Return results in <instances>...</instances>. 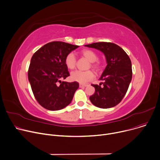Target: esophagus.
<instances>
[{
	"instance_id": "obj_1",
	"label": "esophagus",
	"mask_w": 160,
	"mask_h": 160,
	"mask_svg": "<svg viewBox=\"0 0 160 160\" xmlns=\"http://www.w3.org/2000/svg\"><path fill=\"white\" fill-rule=\"evenodd\" d=\"M88 84H79V87L82 88V87H88Z\"/></svg>"
}]
</instances>
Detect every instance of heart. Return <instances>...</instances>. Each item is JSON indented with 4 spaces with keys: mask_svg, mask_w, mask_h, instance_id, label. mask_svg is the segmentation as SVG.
Segmentation results:
<instances>
[{
    "mask_svg": "<svg viewBox=\"0 0 160 160\" xmlns=\"http://www.w3.org/2000/svg\"><path fill=\"white\" fill-rule=\"evenodd\" d=\"M81 55L85 58L87 60L91 62V67L96 72H99L101 68V64L98 61V55L96 53L90 49H84L81 51ZM64 64L66 67L69 70H73L76 65V59L73 53L70 52L67 55L64 59ZM93 78V73L91 70L73 72L70 75V78L72 81H76L79 83H86L92 80Z\"/></svg>",
    "mask_w": 160,
    "mask_h": 160,
    "instance_id": "b5f03b06",
    "label": "heart"
}]
</instances>
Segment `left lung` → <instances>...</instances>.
Wrapping results in <instances>:
<instances>
[{"label": "left lung", "mask_w": 160, "mask_h": 160, "mask_svg": "<svg viewBox=\"0 0 160 160\" xmlns=\"http://www.w3.org/2000/svg\"><path fill=\"white\" fill-rule=\"evenodd\" d=\"M101 51L105 54L107 65L98 84H92L95 93L90 97L93 105L108 108L118 105L125 96L132 80V63L127 53L118 45L107 42L84 45Z\"/></svg>", "instance_id": "obj_1"}]
</instances>
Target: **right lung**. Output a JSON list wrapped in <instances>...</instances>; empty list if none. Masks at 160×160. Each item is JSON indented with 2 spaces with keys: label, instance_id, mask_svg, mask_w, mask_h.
Here are the masks:
<instances>
[{
  "label": "right lung",
  "instance_id": "add662e5",
  "mask_svg": "<svg viewBox=\"0 0 160 160\" xmlns=\"http://www.w3.org/2000/svg\"><path fill=\"white\" fill-rule=\"evenodd\" d=\"M79 46L61 41L46 44L32 56L28 76L33 95L39 104L49 110L68 106L79 88L76 81H62L70 76L64 64L67 54Z\"/></svg>",
  "mask_w": 160,
  "mask_h": 160
}]
</instances>
